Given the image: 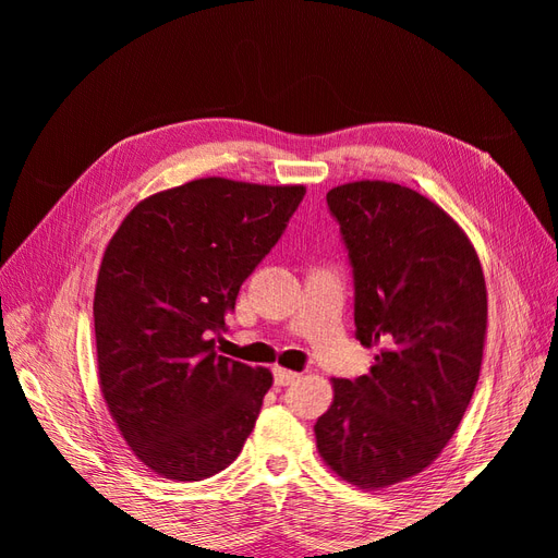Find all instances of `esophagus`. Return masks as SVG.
Wrapping results in <instances>:
<instances>
[{
  "label": "esophagus",
  "instance_id": "1",
  "mask_svg": "<svg viewBox=\"0 0 558 558\" xmlns=\"http://www.w3.org/2000/svg\"><path fill=\"white\" fill-rule=\"evenodd\" d=\"M300 375L293 373V369H283V367H275V384L277 386H289L298 379Z\"/></svg>",
  "mask_w": 558,
  "mask_h": 558
}]
</instances>
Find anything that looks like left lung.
Here are the masks:
<instances>
[{"label": "left lung", "instance_id": "1", "mask_svg": "<svg viewBox=\"0 0 558 558\" xmlns=\"http://www.w3.org/2000/svg\"><path fill=\"white\" fill-rule=\"evenodd\" d=\"M353 272V324L381 347L335 398L314 433L324 461L361 488L418 475L451 440L482 367L486 283L453 218L421 193L353 181L328 195Z\"/></svg>", "mask_w": 558, "mask_h": 558}]
</instances>
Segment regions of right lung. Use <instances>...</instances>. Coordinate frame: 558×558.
Here are the masks:
<instances>
[{
  "label": "right lung",
  "mask_w": 558,
  "mask_h": 558,
  "mask_svg": "<svg viewBox=\"0 0 558 558\" xmlns=\"http://www.w3.org/2000/svg\"><path fill=\"white\" fill-rule=\"evenodd\" d=\"M302 197L305 185L197 179L140 202L111 238L93 302L99 386L156 475L207 480L256 426L272 373L218 356L214 335Z\"/></svg>",
  "instance_id": "right-lung-1"
}]
</instances>
